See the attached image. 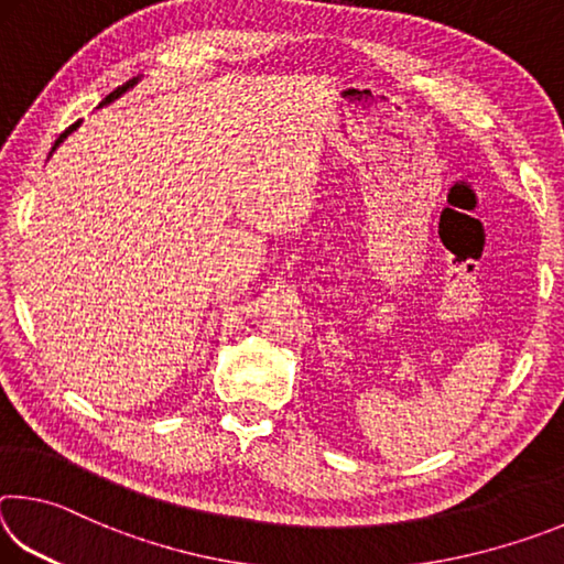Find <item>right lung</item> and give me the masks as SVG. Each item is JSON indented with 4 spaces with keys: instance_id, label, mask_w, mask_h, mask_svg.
<instances>
[{
    "instance_id": "add662e5",
    "label": "right lung",
    "mask_w": 564,
    "mask_h": 564,
    "mask_svg": "<svg viewBox=\"0 0 564 564\" xmlns=\"http://www.w3.org/2000/svg\"><path fill=\"white\" fill-rule=\"evenodd\" d=\"M139 82H141V76H133V79H129L127 84H121V87H119V89H113V91L109 94V97H104V101L99 104V109H101V107H109V104H113V101H117V99H121V97H123V94H127V91H131L133 87H137V84H139ZM79 123H82V121H76V123H72V127H69V129H66V131L62 133V137L54 141V147H52V154H54V151H56V149H59V147L64 144V139H66V137H69V133H74L76 129H79ZM52 154H50V156H52Z\"/></svg>"
}]
</instances>
